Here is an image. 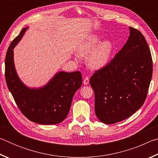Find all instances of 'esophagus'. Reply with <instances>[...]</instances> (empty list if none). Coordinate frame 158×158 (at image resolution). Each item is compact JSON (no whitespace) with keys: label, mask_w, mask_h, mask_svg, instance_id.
Masks as SVG:
<instances>
[{"label":"esophagus","mask_w":158,"mask_h":158,"mask_svg":"<svg viewBox=\"0 0 158 158\" xmlns=\"http://www.w3.org/2000/svg\"><path fill=\"white\" fill-rule=\"evenodd\" d=\"M89 77H85V78H84V84L85 85H87V84H89Z\"/></svg>","instance_id":"esophagus-1"}]
</instances>
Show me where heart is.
I'll use <instances>...</instances> for the list:
<instances>
[{
  "label": "heart",
  "mask_w": 158,
  "mask_h": 158,
  "mask_svg": "<svg viewBox=\"0 0 158 158\" xmlns=\"http://www.w3.org/2000/svg\"><path fill=\"white\" fill-rule=\"evenodd\" d=\"M100 36L93 35L82 41L77 48L79 55L85 56L88 55V65L95 69L104 68L110 60L114 46L109 40L101 43Z\"/></svg>",
  "instance_id": "obj_1"
}]
</instances>
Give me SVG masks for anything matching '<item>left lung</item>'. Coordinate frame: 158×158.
I'll list each match as a JSON object with an SVG mask.
<instances>
[{"instance_id": "1", "label": "left lung", "mask_w": 158, "mask_h": 158, "mask_svg": "<svg viewBox=\"0 0 158 158\" xmlns=\"http://www.w3.org/2000/svg\"><path fill=\"white\" fill-rule=\"evenodd\" d=\"M126 43L104 68L95 71L90 84L95 111L105 124L127 118L145 102L153 74V60L145 37L130 27Z\"/></svg>"}]
</instances>
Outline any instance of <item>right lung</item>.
Listing matches in <instances>:
<instances>
[{"label":"right lung","instance_id":"1","mask_svg":"<svg viewBox=\"0 0 158 158\" xmlns=\"http://www.w3.org/2000/svg\"><path fill=\"white\" fill-rule=\"evenodd\" d=\"M26 29H22L7 49L5 61L7 85L21 113L28 120L42 125L58 124L68 116L74 93L82 84L81 74L79 71L60 72L43 88L26 87L17 76L13 60V49Z\"/></svg>","mask_w":158,"mask_h":158}]
</instances>
